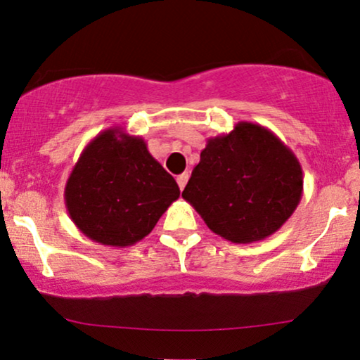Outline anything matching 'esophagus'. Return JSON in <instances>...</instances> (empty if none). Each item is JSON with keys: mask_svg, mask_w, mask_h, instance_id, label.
I'll return each instance as SVG.
<instances>
[{"mask_svg": "<svg viewBox=\"0 0 360 360\" xmlns=\"http://www.w3.org/2000/svg\"><path fill=\"white\" fill-rule=\"evenodd\" d=\"M188 179H189V174H188V172H183V174H179V176L176 177L177 186H179V189H181V191L184 189V186H186V183H188Z\"/></svg>", "mask_w": 360, "mask_h": 360, "instance_id": "obj_1", "label": "esophagus"}]
</instances>
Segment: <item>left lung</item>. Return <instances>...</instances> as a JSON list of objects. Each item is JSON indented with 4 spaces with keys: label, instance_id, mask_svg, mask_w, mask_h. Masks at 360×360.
<instances>
[{
    "label": "left lung",
    "instance_id": "8db88e82",
    "mask_svg": "<svg viewBox=\"0 0 360 360\" xmlns=\"http://www.w3.org/2000/svg\"><path fill=\"white\" fill-rule=\"evenodd\" d=\"M302 167L271 129L240 121L209 138L183 198L209 229L234 244L269 238L302 198Z\"/></svg>",
    "mask_w": 360,
    "mask_h": 360
}]
</instances>
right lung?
<instances>
[{
    "label": "right lung",
    "mask_w": 360,
    "mask_h": 360,
    "mask_svg": "<svg viewBox=\"0 0 360 360\" xmlns=\"http://www.w3.org/2000/svg\"><path fill=\"white\" fill-rule=\"evenodd\" d=\"M174 177L141 136L109 127L91 139L65 188L68 214L94 243L129 248L151 233L179 198Z\"/></svg>",
    "instance_id": "1"
}]
</instances>
